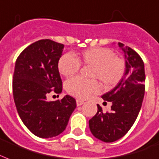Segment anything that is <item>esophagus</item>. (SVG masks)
<instances>
[{
  "label": "esophagus",
  "instance_id": "34e87169",
  "mask_svg": "<svg viewBox=\"0 0 159 159\" xmlns=\"http://www.w3.org/2000/svg\"><path fill=\"white\" fill-rule=\"evenodd\" d=\"M83 103H84V101H82L80 99H77V106H82Z\"/></svg>",
  "mask_w": 159,
  "mask_h": 159
}]
</instances>
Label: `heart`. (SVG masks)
Segmentation results:
<instances>
[{
	"label": "heart",
	"mask_w": 159,
	"mask_h": 159,
	"mask_svg": "<svg viewBox=\"0 0 159 159\" xmlns=\"http://www.w3.org/2000/svg\"><path fill=\"white\" fill-rule=\"evenodd\" d=\"M81 63L93 66L90 77L100 80L106 88L115 87L125 73L124 61L106 47L85 50L78 57L70 53L64 54L58 61V71L65 77H71L79 71ZM66 88L71 95L81 99L88 98L101 91V86L96 79H84L80 77L69 79Z\"/></svg>",
	"instance_id": "1"
}]
</instances>
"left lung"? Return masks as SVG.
<instances>
[{
  "instance_id": "8db88e82",
  "label": "left lung",
  "mask_w": 159,
  "mask_h": 159,
  "mask_svg": "<svg viewBox=\"0 0 159 159\" xmlns=\"http://www.w3.org/2000/svg\"><path fill=\"white\" fill-rule=\"evenodd\" d=\"M126 58L124 77L112 90L102 96L111 102V111L103 112L98 104V112L89 120L91 133L105 143L123 138L136 121L145 93V71L141 57L131 47L118 43Z\"/></svg>"
}]
</instances>
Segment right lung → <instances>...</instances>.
<instances>
[{
  "mask_svg": "<svg viewBox=\"0 0 159 159\" xmlns=\"http://www.w3.org/2000/svg\"><path fill=\"white\" fill-rule=\"evenodd\" d=\"M63 48L52 40H40L24 49L16 61L12 90L16 110L26 128L42 139L62 133L77 107L69 95L60 101L47 100L48 93L62 91L57 63Z\"/></svg>",
  "mask_w": 159,
  "mask_h": 159,
  "instance_id": "right-lung-1",
  "label": "right lung"
}]
</instances>
